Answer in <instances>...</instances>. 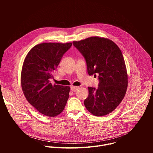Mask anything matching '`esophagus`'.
I'll return each mask as SVG.
<instances>
[{
  "mask_svg": "<svg viewBox=\"0 0 153 153\" xmlns=\"http://www.w3.org/2000/svg\"><path fill=\"white\" fill-rule=\"evenodd\" d=\"M79 87L78 86H71V90L73 91H76L77 90H79Z\"/></svg>",
  "mask_w": 153,
  "mask_h": 153,
  "instance_id": "1",
  "label": "esophagus"
}]
</instances>
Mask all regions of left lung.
Masks as SVG:
<instances>
[{
	"instance_id": "1",
	"label": "left lung",
	"mask_w": 153,
	"mask_h": 153,
	"mask_svg": "<svg viewBox=\"0 0 153 153\" xmlns=\"http://www.w3.org/2000/svg\"><path fill=\"white\" fill-rule=\"evenodd\" d=\"M73 43L85 58L88 74H99L98 87H88L85 106L96 116L110 113L123 99L128 86L126 68L120 50L112 40L99 37Z\"/></svg>"
}]
</instances>
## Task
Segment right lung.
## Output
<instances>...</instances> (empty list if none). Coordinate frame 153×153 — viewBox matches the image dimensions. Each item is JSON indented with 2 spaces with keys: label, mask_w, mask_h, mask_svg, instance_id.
Here are the masks:
<instances>
[{
  "label": "right lung",
  "mask_w": 153,
  "mask_h": 153,
  "mask_svg": "<svg viewBox=\"0 0 153 153\" xmlns=\"http://www.w3.org/2000/svg\"><path fill=\"white\" fill-rule=\"evenodd\" d=\"M72 43H43L34 46L26 56L21 73V84L28 102L40 113L54 117L64 110L70 86L53 85L56 70Z\"/></svg>",
  "instance_id": "1"
}]
</instances>
